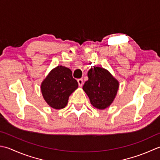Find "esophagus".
I'll return each instance as SVG.
<instances>
[{
    "instance_id": "esophagus-1",
    "label": "esophagus",
    "mask_w": 160,
    "mask_h": 160,
    "mask_svg": "<svg viewBox=\"0 0 160 160\" xmlns=\"http://www.w3.org/2000/svg\"><path fill=\"white\" fill-rule=\"evenodd\" d=\"M77 82H78V84H79V87H82L83 84V79H79L77 80Z\"/></svg>"
}]
</instances>
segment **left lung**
<instances>
[{"instance_id": "obj_1", "label": "left lung", "mask_w": 160, "mask_h": 160, "mask_svg": "<svg viewBox=\"0 0 160 160\" xmlns=\"http://www.w3.org/2000/svg\"><path fill=\"white\" fill-rule=\"evenodd\" d=\"M88 80L83 90L89 97L90 103L99 110H104L113 102L119 83L110 72L102 67L94 66L88 72Z\"/></svg>"}]
</instances>
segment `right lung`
I'll list each match as a JSON object with an SVG mask.
<instances>
[{"mask_svg": "<svg viewBox=\"0 0 160 160\" xmlns=\"http://www.w3.org/2000/svg\"><path fill=\"white\" fill-rule=\"evenodd\" d=\"M78 88L69 68L58 66L42 81L41 90L44 100L51 108L60 110L66 107L70 94Z\"/></svg>", "mask_w": 160, "mask_h": 160, "instance_id": "add662e5", "label": "right lung"}]
</instances>
